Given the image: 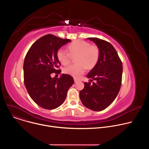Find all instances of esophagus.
Returning a JSON list of instances; mask_svg holds the SVG:
<instances>
[{
    "instance_id": "esophagus-1",
    "label": "esophagus",
    "mask_w": 149,
    "mask_h": 149,
    "mask_svg": "<svg viewBox=\"0 0 149 149\" xmlns=\"http://www.w3.org/2000/svg\"><path fill=\"white\" fill-rule=\"evenodd\" d=\"M79 81V79H76V78H74V82H78Z\"/></svg>"
}]
</instances>
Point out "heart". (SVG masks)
Returning a JSON list of instances; mask_svg holds the SVG:
<instances>
[{
  "instance_id": "heart-1",
  "label": "heart",
  "mask_w": 149,
  "mask_h": 149,
  "mask_svg": "<svg viewBox=\"0 0 149 149\" xmlns=\"http://www.w3.org/2000/svg\"><path fill=\"white\" fill-rule=\"evenodd\" d=\"M69 53L62 49L57 51V58L63 65L70 63L71 57L75 56L77 63L69 65L63 69L65 74L79 78L86 68L92 69L97 63L100 58V50L97 46L90 45L88 42L77 40L72 42L68 46Z\"/></svg>"
}]
</instances>
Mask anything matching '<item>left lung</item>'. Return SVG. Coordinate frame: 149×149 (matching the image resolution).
I'll use <instances>...</instances> for the list:
<instances>
[{
    "instance_id": "1",
    "label": "left lung",
    "mask_w": 149,
    "mask_h": 149,
    "mask_svg": "<svg viewBox=\"0 0 149 149\" xmlns=\"http://www.w3.org/2000/svg\"><path fill=\"white\" fill-rule=\"evenodd\" d=\"M87 39L93 41L99 48L100 58L87 76L92 79L90 81L93 79L96 82H84L79 98L85 107L100 111L108 107L119 93L122 80V62L109 42L97 38Z\"/></svg>"
}]
</instances>
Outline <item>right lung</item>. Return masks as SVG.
I'll return each instance as SVG.
<instances>
[{
    "mask_svg": "<svg viewBox=\"0 0 149 149\" xmlns=\"http://www.w3.org/2000/svg\"><path fill=\"white\" fill-rule=\"evenodd\" d=\"M71 41L46 35L35 41L26 55L24 63L25 86L31 98L42 108L53 110L59 107L74 83L73 78L68 74H62L59 78L51 77L52 73H61L58 70L61 63L57 51Z\"/></svg>",
    "mask_w": 149,
    "mask_h": 149,
    "instance_id": "1",
    "label": "right lung"
}]
</instances>
